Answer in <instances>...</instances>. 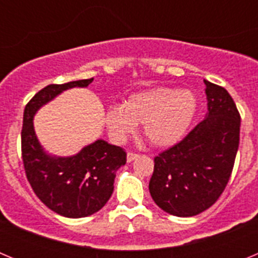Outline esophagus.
Returning a JSON list of instances; mask_svg holds the SVG:
<instances>
[{"label":"esophagus","instance_id":"1","mask_svg":"<svg viewBox=\"0 0 258 258\" xmlns=\"http://www.w3.org/2000/svg\"><path fill=\"white\" fill-rule=\"evenodd\" d=\"M137 157H138V154H136V152H132V151H127V154H126L127 163H132L133 160H136Z\"/></svg>","mask_w":258,"mask_h":258}]
</instances>
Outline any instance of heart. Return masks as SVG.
<instances>
[{
  "mask_svg": "<svg viewBox=\"0 0 258 258\" xmlns=\"http://www.w3.org/2000/svg\"><path fill=\"white\" fill-rule=\"evenodd\" d=\"M197 95L191 90L154 88L129 97L121 106L106 112L109 136L122 143L142 124L143 136L152 146L168 147L179 142L197 116Z\"/></svg>",
  "mask_w": 258,
  "mask_h": 258,
  "instance_id": "1",
  "label": "heart"
}]
</instances>
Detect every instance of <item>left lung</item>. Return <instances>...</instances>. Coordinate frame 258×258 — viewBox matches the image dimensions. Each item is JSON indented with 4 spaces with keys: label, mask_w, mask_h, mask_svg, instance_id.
I'll use <instances>...</instances> for the list:
<instances>
[{
    "label": "left lung",
    "mask_w": 258,
    "mask_h": 258,
    "mask_svg": "<svg viewBox=\"0 0 258 258\" xmlns=\"http://www.w3.org/2000/svg\"><path fill=\"white\" fill-rule=\"evenodd\" d=\"M208 112L181 142L154 159L152 199L166 213L192 217L217 202L239 147L240 115L222 86L204 80Z\"/></svg>",
    "instance_id": "obj_1"
}]
</instances>
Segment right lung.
I'll list each match as a JSON object with an SVG mask.
<instances>
[{
	"mask_svg": "<svg viewBox=\"0 0 258 258\" xmlns=\"http://www.w3.org/2000/svg\"><path fill=\"white\" fill-rule=\"evenodd\" d=\"M93 79L45 86L27 103L23 115L22 157L27 179L38 199L52 212L81 218L104 207L112 195L116 170L126 163L124 149L95 141L70 157L50 156L33 129L37 109L71 88H86Z\"/></svg>",
	"mask_w": 258,
	"mask_h": 258,
	"instance_id": "1",
	"label": "right lung"
}]
</instances>
